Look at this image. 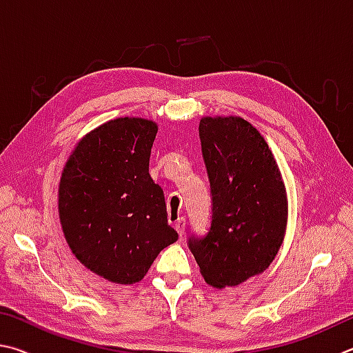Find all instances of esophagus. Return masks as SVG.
I'll list each match as a JSON object with an SVG mask.
<instances>
[{
  "label": "esophagus",
  "instance_id": "obj_1",
  "mask_svg": "<svg viewBox=\"0 0 353 353\" xmlns=\"http://www.w3.org/2000/svg\"><path fill=\"white\" fill-rule=\"evenodd\" d=\"M175 230L180 234V237L184 236V231H186V219H178L175 221Z\"/></svg>",
  "mask_w": 353,
  "mask_h": 353
}]
</instances>
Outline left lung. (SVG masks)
Masks as SVG:
<instances>
[{
    "label": "left lung",
    "mask_w": 353,
    "mask_h": 353,
    "mask_svg": "<svg viewBox=\"0 0 353 353\" xmlns=\"http://www.w3.org/2000/svg\"><path fill=\"white\" fill-rule=\"evenodd\" d=\"M201 153L211 184V223L188 246L205 281L223 288L262 273L279 251L287 195L263 136L242 117H203Z\"/></svg>",
    "instance_id": "left-lung-1"
}]
</instances>
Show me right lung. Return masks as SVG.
<instances>
[{"mask_svg":"<svg viewBox=\"0 0 353 353\" xmlns=\"http://www.w3.org/2000/svg\"><path fill=\"white\" fill-rule=\"evenodd\" d=\"M157 123L119 117L79 142L61 173L59 214L80 262L114 283L139 282L178 234L148 173Z\"/></svg>","mask_w":353,"mask_h":353,"instance_id":"obj_1","label":"right lung"}]
</instances>
